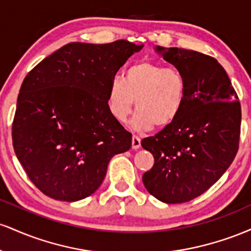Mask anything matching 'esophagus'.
<instances>
[{"mask_svg":"<svg viewBox=\"0 0 251 251\" xmlns=\"http://www.w3.org/2000/svg\"><path fill=\"white\" fill-rule=\"evenodd\" d=\"M140 148V138L138 135H133L132 137V149L138 150Z\"/></svg>","mask_w":251,"mask_h":251,"instance_id":"esophagus-1","label":"esophagus"}]
</instances>
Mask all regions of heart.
I'll return each mask as SVG.
<instances>
[{"label":"heart","mask_w":251,"mask_h":251,"mask_svg":"<svg viewBox=\"0 0 251 251\" xmlns=\"http://www.w3.org/2000/svg\"><path fill=\"white\" fill-rule=\"evenodd\" d=\"M186 98V80L176 67L162 63L140 61L124 73V79L114 76L107 91V107L111 116L124 123L131 113L135 100L137 112L132 128L143 131L153 125L174 123L179 116Z\"/></svg>","instance_id":"1"}]
</instances>
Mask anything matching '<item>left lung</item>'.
Masks as SVG:
<instances>
[{
	"label": "left lung",
	"mask_w": 251,
	"mask_h": 251,
	"mask_svg": "<svg viewBox=\"0 0 251 251\" xmlns=\"http://www.w3.org/2000/svg\"><path fill=\"white\" fill-rule=\"evenodd\" d=\"M186 80L179 116L142 140L154 164L143 175L153 197L185 203L205 192L229 169L238 150L241 105L226 72L214 57L184 48H154Z\"/></svg>",
	"instance_id": "obj_1"
}]
</instances>
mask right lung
Wrapping results in <instances>:
<instances>
[{
    "label": "right lung",
    "instance_id": "add662e5",
    "mask_svg": "<svg viewBox=\"0 0 251 251\" xmlns=\"http://www.w3.org/2000/svg\"><path fill=\"white\" fill-rule=\"evenodd\" d=\"M144 45L72 42L43 59L20 89L14 151L40 191L76 201L99 189L114 154L132 134L109 113L107 91L120 67Z\"/></svg>",
    "mask_w": 251,
    "mask_h": 251
}]
</instances>
